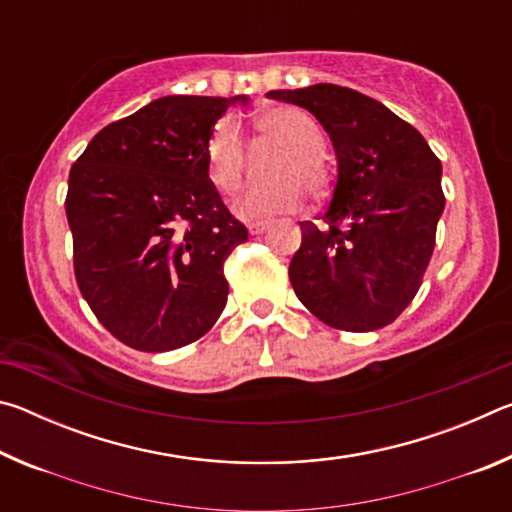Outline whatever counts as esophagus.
Here are the masks:
<instances>
[{"instance_id":"34e87169","label":"esophagus","mask_w":512,"mask_h":512,"mask_svg":"<svg viewBox=\"0 0 512 512\" xmlns=\"http://www.w3.org/2000/svg\"><path fill=\"white\" fill-rule=\"evenodd\" d=\"M268 225L271 223H266V221H257V223H248V232L250 235H262V232H266L268 230Z\"/></svg>"}]
</instances>
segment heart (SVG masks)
<instances>
[{
    "mask_svg": "<svg viewBox=\"0 0 512 512\" xmlns=\"http://www.w3.org/2000/svg\"><path fill=\"white\" fill-rule=\"evenodd\" d=\"M257 128L266 140L280 144L287 153L277 160L273 183L248 185L232 212L244 221L271 219L275 214L298 210L305 201V187L320 194L327 185L323 162L325 133L318 121L298 108H273L257 117ZM246 167V144L235 121H221L205 144V169L212 185L223 194H232L241 183Z\"/></svg>",
    "mask_w": 512,
    "mask_h": 512,
    "instance_id": "heart-1",
    "label": "heart"
}]
</instances>
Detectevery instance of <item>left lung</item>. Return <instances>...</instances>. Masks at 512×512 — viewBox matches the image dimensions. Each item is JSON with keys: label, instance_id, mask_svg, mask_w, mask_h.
<instances>
[{"label": "left lung", "instance_id": "obj_1", "mask_svg": "<svg viewBox=\"0 0 512 512\" xmlns=\"http://www.w3.org/2000/svg\"><path fill=\"white\" fill-rule=\"evenodd\" d=\"M266 97L309 110L336 153L325 225L300 223L293 291L329 327H386L409 307L429 266L445 210L440 160L411 124L357 90L318 83Z\"/></svg>", "mask_w": 512, "mask_h": 512}]
</instances>
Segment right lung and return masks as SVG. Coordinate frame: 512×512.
<instances>
[{"mask_svg": "<svg viewBox=\"0 0 512 512\" xmlns=\"http://www.w3.org/2000/svg\"><path fill=\"white\" fill-rule=\"evenodd\" d=\"M235 103L248 97L155 99L94 135L69 171L76 282L128 348L194 343L228 302L223 262L248 230L207 176L205 144Z\"/></svg>", "mask_w": 512, "mask_h": 512, "instance_id": "1", "label": "right lung"}]
</instances>
